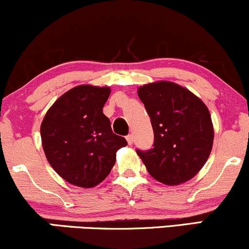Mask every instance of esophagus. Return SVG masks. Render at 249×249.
<instances>
[{"label": "esophagus", "mask_w": 249, "mask_h": 249, "mask_svg": "<svg viewBox=\"0 0 249 249\" xmlns=\"http://www.w3.org/2000/svg\"><path fill=\"white\" fill-rule=\"evenodd\" d=\"M126 141L128 142V145L133 144V136H132V134H128V136H126Z\"/></svg>", "instance_id": "1"}]
</instances>
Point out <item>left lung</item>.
<instances>
[{"label": "left lung", "instance_id": "1", "mask_svg": "<svg viewBox=\"0 0 249 249\" xmlns=\"http://www.w3.org/2000/svg\"><path fill=\"white\" fill-rule=\"evenodd\" d=\"M138 96L154 133L152 148L137 150L148 173L171 186L193 178L212 151L214 131L206 105L172 82L144 85Z\"/></svg>", "mask_w": 249, "mask_h": 249}]
</instances>
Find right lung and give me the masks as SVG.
Returning <instances> with one entry per match:
<instances>
[{
	"instance_id": "1",
	"label": "right lung",
	"mask_w": 249,
	"mask_h": 249,
	"mask_svg": "<svg viewBox=\"0 0 249 249\" xmlns=\"http://www.w3.org/2000/svg\"><path fill=\"white\" fill-rule=\"evenodd\" d=\"M110 88L79 85L59 97L41 125L43 150L48 161L63 179L90 188L112 170L116 152L127 145L112 132L103 107Z\"/></svg>"
}]
</instances>
